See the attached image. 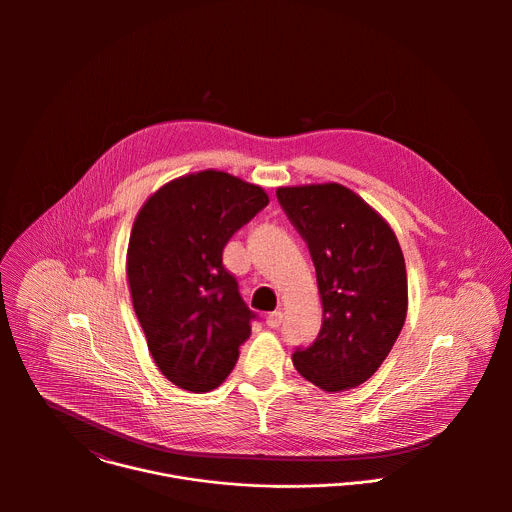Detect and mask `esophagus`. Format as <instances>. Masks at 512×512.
Returning <instances> with one entry per match:
<instances>
[{"instance_id": "34e87169", "label": "esophagus", "mask_w": 512, "mask_h": 512, "mask_svg": "<svg viewBox=\"0 0 512 512\" xmlns=\"http://www.w3.org/2000/svg\"><path fill=\"white\" fill-rule=\"evenodd\" d=\"M266 323L268 327H280L284 323V311H272L268 317H266Z\"/></svg>"}]
</instances>
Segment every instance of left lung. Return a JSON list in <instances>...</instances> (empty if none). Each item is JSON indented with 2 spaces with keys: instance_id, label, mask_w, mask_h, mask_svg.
<instances>
[{
  "instance_id": "8db88e82",
  "label": "left lung",
  "mask_w": 512,
  "mask_h": 512,
  "mask_svg": "<svg viewBox=\"0 0 512 512\" xmlns=\"http://www.w3.org/2000/svg\"><path fill=\"white\" fill-rule=\"evenodd\" d=\"M307 242L321 295L317 339L293 353L297 372L325 392L366 382L388 357L408 311L404 254L390 224L339 183L278 187Z\"/></svg>"
}]
</instances>
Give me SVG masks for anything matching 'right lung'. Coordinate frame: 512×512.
I'll use <instances>...</instances> for the list:
<instances>
[{
    "label": "right lung",
    "mask_w": 512,
    "mask_h": 512,
    "mask_svg": "<svg viewBox=\"0 0 512 512\" xmlns=\"http://www.w3.org/2000/svg\"><path fill=\"white\" fill-rule=\"evenodd\" d=\"M270 203L260 185L205 169L159 187L134 220L126 274L147 349L189 392L220 386L254 313L222 264L230 236Z\"/></svg>",
    "instance_id": "add662e5"
}]
</instances>
